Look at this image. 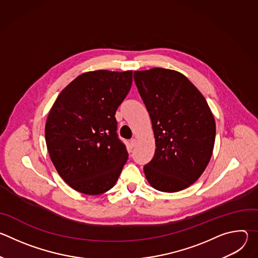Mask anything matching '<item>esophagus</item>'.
Masks as SVG:
<instances>
[{"label": "esophagus", "instance_id": "esophagus-1", "mask_svg": "<svg viewBox=\"0 0 258 258\" xmlns=\"http://www.w3.org/2000/svg\"><path fill=\"white\" fill-rule=\"evenodd\" d=\"M136 144H137V140H136V139H132V140L130 141V146H131V148H134V147L136 146Z\"/></svg>", "mask_w": 258, "mask_h": 258}]
</instances>
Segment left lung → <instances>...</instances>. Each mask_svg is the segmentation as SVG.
Listing matches in <instances>:
<instances>
[{
  "mask_svg": "<svg viewBox=\"0 0 258 258\" xmlns=\"http://www.w3.org/2000/svg\"><path fill=\"white\" fill-rule=\"evenodd\" d=\"M134 80L148 110L156 150L144 166L150 185L161 192L191 186L213 151L215 121L198 89L181 73L152 68L135 71Z\"/></svg>",
  "mask_w": 258,
  "mask_h": 258,
  "instance_id": "8db88e82",
  "label": "left lung"
}]
</instances>
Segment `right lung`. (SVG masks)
<instances>
[{
    "instance_id": "right-lung-1",
    "label": "right lung",
    "mask_w": 258,
    "mask_h": 258,
    "mask_svg": "<svg viewBox=\"0 0 258 258\" xmlns=\"http://www.w3.org/2000/svg\"><path fill=\"white\" fill-rule=\"evenodd\" d=\"M133 71L97 70L72 81L57 97L45 127L51 160L78 192L111 189L128 153L117 136L115 112L128 94Z\"/></svg>"
}]
</instances>
